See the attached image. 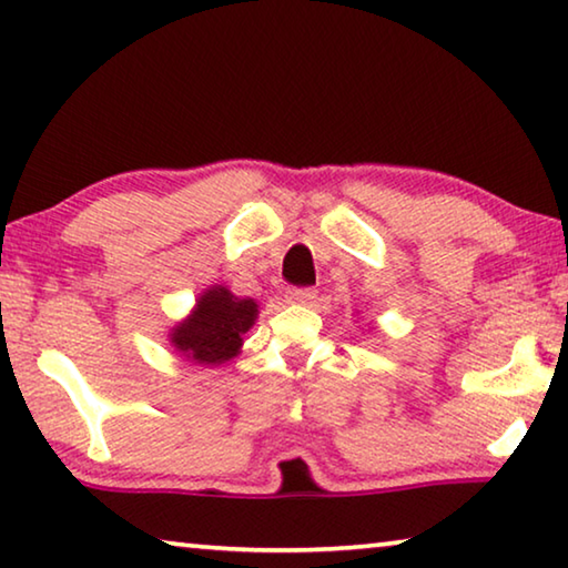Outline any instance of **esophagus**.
<instances>
[{"label": "esophagus", "mask_w": 568, "mask_h": 568, "mask_svg": "<svg viewBox=\"0 0 568 568\" xmlns=\"http://www.w3.org/2000/svg\"><path fill=\"white\" fill-rule=\"evenodd\" d=\"M287 303H297V305H311L318 293H315V287H291L287 291Z\"/></svg>", "instance_id": "esophagus-1"}]
</instances>
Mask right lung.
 I'll use <instances>...</instances> for the list:
<instances>
[{
	"instance_id": "1",
	"label": "right lung",
	"mask_w": 568,
	"mask_h": 568,
	"mask_svg": "<svg viewBox=\"0 0 568 568\" xmlns=\"http://www.w3.org/2000/svg\"><path fill=\"white\" fill-rule=\"evenodd\" d=\"M257 315V305L235 297L225 287H213L197 301L195 313L172 331L175 348L197 363H223L233 358L243 335Z\"/></svg>"
}]
</instances>
